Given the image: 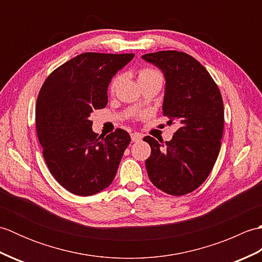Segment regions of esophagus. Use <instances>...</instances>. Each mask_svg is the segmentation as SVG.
I'll return each instance as SVG.
<instances>
[{"label":"esophagus","instance_id":"34e87169","mask_svg":"<svg viewBox=\"0 0 262 262\" xmlns=\"http://www.w3.org/2000/svg\"><path fill=\"white\" fill-rule=\"evenodd\" d=\"M130 137H132L133 142H138V141L142 140L143 135L140 134V133H133V134H130Z\"/></svg>","mask_w":262,"mask_h":262}]
</instances>
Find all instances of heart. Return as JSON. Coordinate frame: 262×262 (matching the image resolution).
Here are the masks:
<instances>
[{"instance_id":"heart-1","label":"heart","mask_w":262,"mask_h":262,"mask_svg":"<svg viewBox=\"0 0 262 262\" xmlns=\"http://www.w3.org/2000/svg\"><path fill=\"white\" fill-rule=\"evenodd\" d=\"M160 75L159 72L151 70V69H143L140 71V73H138V81H142V80H145V79H149V77H153V76H158ZM120 81V75H117L115 76L113 80L110 82V85H109V90L110 92H115L117 85H118V83Z\"/></svg>"}]
</instances>
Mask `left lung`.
I'll return each instance as SVG.
<instances>
[{"label":"left lung","instance_id":"1","mask_svg":"<svg viewBox=\"0 0 262 262\" xmlns=\"http://www.w3.org/2000/svg\"><path fill=\"white\" fill-rule=\"evenodd\" d=\"M163 72V115L179 128L172 140L144 137L151 146L145 161L149 180L172 196L193 191L207 179L221 149L224 105L210 74L197 59L177 51L142 56Z\"/></svg>","mask_w":262,"mask_h":262}]
</instances>
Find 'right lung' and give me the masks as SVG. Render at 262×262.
<instances>
[{
    "label": "right lung",
    "mask_w": 262,
    "mask_h": 262,
    "mask_svg": "<svg viewBox=\"0 0 262 262\" xmlns=\"http://www.w3.org/2000/svg\"><path fill=\"white\" fill-rule=\"evenodd\" d=\"M134 54L84 53L60 65L43 82L36 104L37 135L49 171L77 196L110 186L130 136L92 130L90 115L108 103V86Z\"/></svg>",
    "instance_id": "right-lung-1"
}]
</instances>
